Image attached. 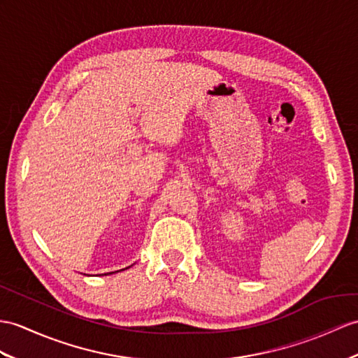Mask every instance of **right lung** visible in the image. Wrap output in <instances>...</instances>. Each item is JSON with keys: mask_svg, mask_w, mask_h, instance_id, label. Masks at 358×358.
<instances>
[{"mask_svg": "<svg viewBox=\"0 0 358 358\" xmlns=\"http://www.w3.org/2000/svg\"><path fill=\"white\" fill-rule=\"evenodd\" d=\"M104 275H106V273H104Z\"/></svg>", "mask_w": 358, "mask_h": 358, "instance_id": "1", "label": "right lung"}]
</instances>
